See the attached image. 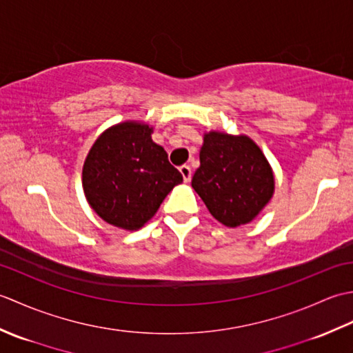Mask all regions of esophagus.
Here are the masks:
<instances>
[{
    "mask_svg": "<svg viewBox=\"0 0 353 353\" xmlns=\"http://www.w3.org/2000/svg\"><path fill=\"white\" fill-rule=\"evenodd\" d=\"M179 171H181V174L183 176V181H185V182H190V181H191L192 171H191L190 165H182V167L179 168Z\"/></svg>",
    "mask_w": 353,
    "mask_h": 353,
    "instance_id": "obj_1",
    "label": "esophagus"
}]
</instances>
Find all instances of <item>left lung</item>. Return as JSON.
I'll return each instance as SVG.
<instances>
[{
  "instance_id": "obj_1",
  "label": "left lung",
  "mask_w": 353,
  "mask_h": 353,
  "mask_svg": "<svg viewBox=\"0 0 353 353\" xmlns=\"http://www.w3.org/2000/svg\"><path fill=\"white\" fill-rule=\"evenodd\" d=\"M192 188L214 219L228 228L252 221L272 199L273 171L254 142L244 137L211 132L200 150Z\"/></svg>"
}]
</instances>
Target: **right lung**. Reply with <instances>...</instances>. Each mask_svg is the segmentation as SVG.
<instances>
[{
    "label": "right lung",
    "instance_id": "right-lung-1",
    "mask_svg": "<svg viewBox=\"0 0 353 353\" xmlns=\"http://www.w3.org/2000/svg\"><path fill=\"white\" fill-rule=\"evenodd\" d=\"M183 177L139 123L110 127L95 141L83 167L89 205L104 221L137 230L152 219Z\"/></svg>",
    "mask_w": 353,
    "mask_h": 353
}]
</instances>
